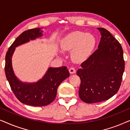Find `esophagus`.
Segmentation results:
<instances>
[{
	"instance_id": "esophagus-1",
	"label": "esophagus",
	"mask_w": 130,
	"mask_h": 130,
	"mask_svg": "<svg viewBox=\"0 0 130 130\" xmlns=\"http://www.w3.org/2000/svg\"><path fill=\"white\" fill-rule=\"evenodd\" d=\"M69 72H70V74H74L76 73V69L74 68V67H70L69 69Z\"/></svg>"
}]
</instances>
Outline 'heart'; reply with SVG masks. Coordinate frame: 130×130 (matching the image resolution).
<instances>
[{
	"label": "heart",
	"mask_w": 130,
	"mask_h": 130,
	"mask_svg": "<svg viewBox=\"0 0 130 130\" xmlns=\"http://www.w3.org/2000/svg\"><path fill=\"white\" fill-rule=\"evenodd\" d=\"M96 38L90 33L76 31L68 34L61 41L63 50L72 51L71 56L76 61H82L88 58L95 49Z\"/></svg>",
	"instance_id": "1"
}]
</instances>
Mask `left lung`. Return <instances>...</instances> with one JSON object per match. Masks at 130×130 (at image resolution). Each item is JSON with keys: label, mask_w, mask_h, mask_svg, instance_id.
I'll return each mask as SVG.
<instances>
[{"label": "left lung", "mask_w": 130, "mask_h": 130, "mask_svg": "<svg viewBox=\"0 0 130 130\" xmlns=\"http://www.w3.org/2000/svg\"><path fill=\"white\" fill-rule=\"evenodd\" d=\"M98 29L101 35L98 48L77 71L81 81L79 97L88 104L108 100L115 95L121 86L125 67L120 42L108 30Z\"/></svg>", "instance_id": "left-lung-1"}]
</instances>
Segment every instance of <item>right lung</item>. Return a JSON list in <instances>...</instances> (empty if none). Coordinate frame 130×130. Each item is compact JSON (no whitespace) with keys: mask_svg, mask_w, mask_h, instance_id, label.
<instances>
[{"mask_svg":"<svg viewBox=\"0 0 130 130\" xmlns=\"http://www.w3.org/2000/svg\"><path fill=\"white\" fill-rule=\"evenodd\" d=\"M42 32L41 28L24 31L9 48L5 57V74L11 89L20 102L30 106H46L52 102L59 85L70 76L66 66L49 67L43 77L36 82H24L15 75L12 60L16 47L41 37Z\"/></svg>","mask_w":130,"mask_h":130,"instance_id":"1","label":"right lung"}]
</instances>
